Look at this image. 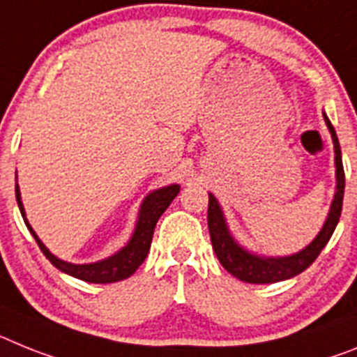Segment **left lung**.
<instances>
[{"label": "left lung", "instance_id": "obj_1", "mask_svg": "<svg viewBox=\"0 0 357 357\" xmlns=\"http://www.w3.org/2000/svg\"><path fill=\"white\" fill-rule=\"evenodd\" d=\"M325 123L332 134V142H334V152H336V178H337V192L334 196V202L331 206V214L326 218L323 225L321 232L317 234L312 243L303 248L301 252L294 254L289 257H259L254 254L247 252L243 248L236 243L234 239L230 238L229 229L225 225L221 208L215 202V197L208 194V232H211L212 248H214L215 256L223 265L227 272L245 281V283H275V281L289 280L294 278L299 272L312 265L316 257L323 250L331 236L336 230V225L340 221L341 206H343V194H345V170H343V161H341V146L337 142L336 130L332 127V123L325 116Z\"/></svg>", "mask_w": 357, "mask_h": 357}]
</instances>
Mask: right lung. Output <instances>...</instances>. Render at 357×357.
<instances>
[{"label":"right lung","instance_id":"1","mask_svg":"<svg viewBox=\"0 0 357 357\" xmlns=\"http://www.w3.org/2000/svg\"><path fill=\"white\" fill-rule=\"evenodd\" d=\"M179 185H170V187L160 188L152 192L151 196H146V199L143 202L142 211H139V220H137L136 230H134V236L130 239V243L127 247L119 250L118 254H114L109 259H103V261L91 263V265H72V263L61 261L56 256L47 250L43 243H41L38 236H36L34 230L31 229L29 221L25 220L26 227L31 230V234L34 236L36 243L40 245L41 252L47 256L50 263H52L56 268H59L61 272L68 275H74L77 280L89 281V283H114V281L127 280L128 275H132L134 272L139 268L143 261H145L146 254H149V248L152 243V236H154V229L158 220L161 218L169 205L172 203V199L178 196ZM16 199L17 206H20L21 215H25L23 211V205H21L20 199V188L16 185Z\"/></svg>","mask_w":357,"mask_h":357}]
</instances>
